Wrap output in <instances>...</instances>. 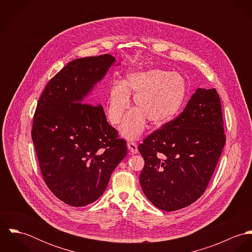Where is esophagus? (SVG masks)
Wrapping results in <instances>:
<instances>
[{
  "instance_id": "34e87169",
  "label": "esophagus",
  "mask_w": 252,
  "mask_h": 252,
  "mask_svg": "<svg viewBox=\"0 0 252 252\" xmlns=\"http://www.w3.org/2000/svg\"><path fill=\"white\" fill-rule=\"evenodd\" d=\"M127 145H128V149L130 150L131 154H137L138 153V145L136 143L131 142V143H128Z\"/></svg>"
}]
</instances>
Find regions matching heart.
<instances>
[{
	"mask_svg": "<svg viewBox=\"0 0 252 252\" xmlns=\"http://www.w3.org/2000/svg\"><path fill=\"white\" fill-rule=\"evenodd\" d=\"M131 95L137 108L128 113L120 130L126 139L136 140L143 134L147 119L159 126L175 116L185 99L186 84L178 72L153 69L128 73L123 82L114 83L109 91L107 115L111 124L120 123Z\"/></svg>",
	"mask_w": 252,
	"mask_h": 252,
	"instance_id": "1",
	"label": "heart"
}]
</instances>
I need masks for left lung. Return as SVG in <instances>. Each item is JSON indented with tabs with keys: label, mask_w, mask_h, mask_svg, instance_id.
Instances as JSON below:
<instances>
[{
	"label": "left lung",
	"mask_w": 252,
	"mask_h": 252,
	"mask_svg": "<svg viewBox=\"0 0 252 252\" xmlns=\"http://www.w3.org/2000/svg\"><path fill=\"white\" fill-rule=\"evenodd\" d=\"M226 142L216 88H198L174 120L139 145L144 159L140 183L158 209L188 207L205 192Z\"/></svg>",
	"instance_id": "1"
}]
</instances>
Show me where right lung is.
<instances>
[{
    "label": "right lung",
    "mask_w": 252,
    "mask_h": 252,
    "mask_svg": "<svg viewBox=\"0 0 252 252\" xmlns=\"http://www.w3.org/2000/svg\"><path fill=\"white\" fill-rule=\"evenodd\" d=\"M114 62L110 54L72 60L49 80L36 105L32 140L41 176L72 207L98 200L127 154L103 107L83 103Z\"/></svg>",
    "instance_id": "right-lung-1"
}]
</instances>
